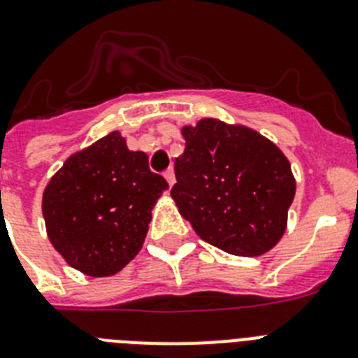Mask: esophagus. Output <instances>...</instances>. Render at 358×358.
Returning a JSON list of instances; mask_svg holds the SVG:
<instances>
[{"mask_svg": "<svg viewBox=\"0 0 358 358\" xmlns=\"http://www.w3.org/2000/svg\"><path fill=\"white\" fill-rule=\"evenodd\" d=\"M165 180H167V184H169L171 187H173L174 182H176V178H174V171L173 169L165 171Z\"/></svg>", "mask_w": 358, "mask_h": 358, "instance_id": "1", "label": "esophagus"}]
</instances>
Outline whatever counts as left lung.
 Returning <instances> with one entry per match:
<instances>
[{
    "instance_id": "left-lung-1",
    "label": "left lung",
    "mask_w": 358,
    "mask_h": 358,
    "mask_svg": "<svg viewBox=\"0 0 358 358\" xmlns=\"http://www.w3.org/2000/svg\"><path fill=\"white\" fill-rule=\"evenodd\" d=\"M171 196L202 240L236 257L267 253L282 238L295 178L284 152L257 131L206 118L182 129Z\"/></svg>"
}]
</instances>
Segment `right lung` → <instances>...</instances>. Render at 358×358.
I'll return each mask as SVG.
<instances>
[{
	"mask_svg": "<svg viewBox=\"0 0 358 358\" xmlns=\"http://www.w3.org/2000/svg\"><path fill=\"white\" fill-rule=\"evenodd\" d=\"M169 184L129 151L118 131L72 155L43 193L47 235L78 271L109 276L142 249L151 211Z\"/></svg>",
	"mask_w": 358,
	"mask_h": 358,
	"instance_id": "add662e5",
	"label": "right lung"
}]
</instances>
